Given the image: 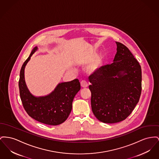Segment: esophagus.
Listing matches in <instances>:
<instances>
[{"label": "esophagus", "instance_id": "obj_1", "mask_svg": "<svg viewBox=\"0 0 159 159\" xmlns=\"http://www.w3.org/2000/svg\"><path fill=\"white\" fill-rule=\"evenodd\" d=\"M80 84H81V86L82 87V88H87L88 86V84H87V82H86V81H84V80H83V81H82L81 82V83H80Z\"/></svg>", "mask_w": 159, "mask_h": 159}]
</instances>
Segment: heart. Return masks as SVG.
Segmentation results:
<instances>
[{
    "instance_id": "1",
    "label": "heart",
    "mask_w": 159,
    "mask_h": 159,
    "mask_svg": "<svg viewBox=\"0 0 159 159\" xmlns=\"http://www.w3.org/2000/svg\"><path fill=\"white\" fill-rule=\"evenodd\" d=\"M97 52L95 50H93L84 57V62H89L92 60H93L86 67L87 71L90 73H94L98 71L103 66L104 59V56L102 55H98L97 56Z\"/></svg>"
}]
</instances>
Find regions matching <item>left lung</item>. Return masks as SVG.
Instances as JSON below:
<instances>
[{
  "label": "left lung",
  "instance_id": "obj_1",
  "mask_svg": "<svg viewBox=\"0 0 159 159\" xmlns=\"http://www.w3.org/2000/svg\"><path fill=\"white\" fill-rule=\"evenodd\" d=\"M116 44L113 63L102 66L89 77L93 115L107 124L125 120L139 102L142 90L139 62L125 46Z\"/></svg>",
  "mask_w": 159,
  "mask_h": 159
}]
</instances>
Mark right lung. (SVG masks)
Instances as JSON below:
<instances>
[{
	"label": "right lung",
	"mask_w": 159,
	"mask_h": 159,
	"mask_svg": "<svg viewBox=\"0 0 159 159\" xmlns=\"http://www.w3.org/2000/svg\"><path fill=\"white\" fill-rule=\"evenodd\" d=\"M37 50V46L32 49L21 66L19 82L20 98L25 111L31 118L45 124L57 125L68 117L75 95L80 89V84L75 79L71 82L59 83L47 95L36 97L32 95L26 84L25 69L31 56Z\"/></svg>",
	"instance_id": "obj_1"
}]
</instances>
